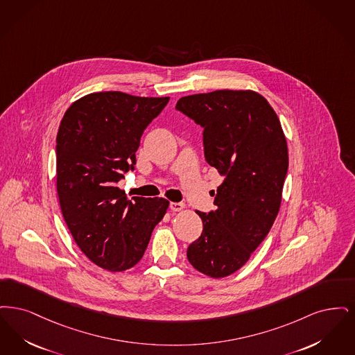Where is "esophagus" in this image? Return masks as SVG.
<instances>
[{
  "label": "esophagus",
  "instance_id": "34e87169",
  "mask_svg": "<svg viewBox=\"0 0 355 355\" xmlns=\"http://www.w3.org/2000/svg\"><path fill=\"white\" fill-rule=\"evenodd\" d=\"M171 211L173 212H179L183 211L185 208L184 202H170Z\"/></svg>",
  "mask_w": 355,
  "mask_h": 355
}]
</instances>
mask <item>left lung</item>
I'll return each mask as SVG.
<instances>
[{
	"instance_id": "obj_1",
	"label": "left lung",
	"mask_w": 355,
	"mask_h": 355,
	"mask_svg": "<svg viewBox=\"0 0 355 355\" xmlns=\"http://www.w3.org/2000/svg\"><path fill=\"white\" fill-rule=\"evenodd\" d=\"M176 110L204 128L205 160L224 176L214 192L216 211H196L202 232L187 257L201 273L227 277L245 265L277 217L289 166L286 139L275 110L252 90L188 95Z\"/></svg>"
}]
</instances>
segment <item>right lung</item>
<instances>
[{
	"label": "right lung",
	"instance_id": "right-lung-1",
	"mask_svg": "<svg viewBox=\"0 0 355 355\" xmlns=\"http://www.w3.org/2000/svg\"><path fill=\"white\" fill-rule=\"evenodd\" d=\"M170 98L121 92L82 96L57 134V192L62 215L80 250L98 266L123 272L137 265L168 200L128 199L118 182L134 170L140 138Z\"/></svg>",
	"mask_w": 355,
	"mask_h": 355
}]
</instances>
